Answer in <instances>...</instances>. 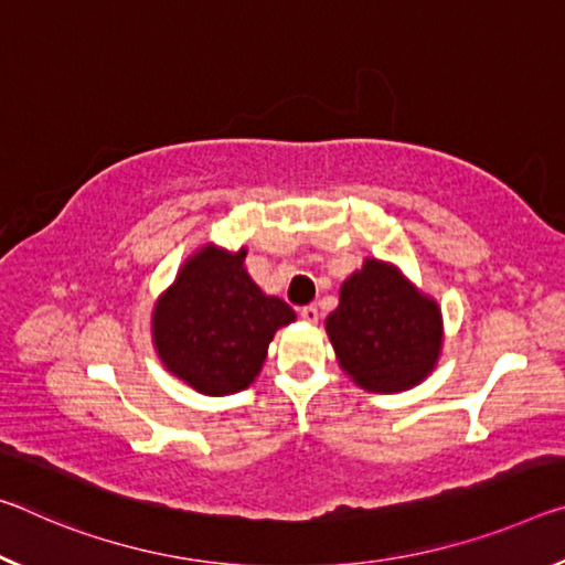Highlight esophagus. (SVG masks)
I'll list each match as a JSON object with an SVG mask.
<instances>
[{
	"label": "esophagus",
	"instance_id": "esophagus-1",
	"mask_svg": "<svg viewBox=\"0 0 565 565\" xmlns=\"http://www.w3.org/2000/svg\"><path fill=\"white\" fill-rule=\"evenodd\" d=\"M299 315H301L303 321H309V324H317V321H319V307H317V303H307V307H301Z\"/></svg>",
	"mask_w": 565,
	"mask_h": 565
}]
</instances>
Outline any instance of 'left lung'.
Returning <instances> with one entry per match:
<instances>
[{"label":"left lung","mask_w":565,"mask_h":565,"mask_svg":"<svg viewBox=\"0 0 565 565\" xmlns=\"http://www.w3.org/2000/svg\"><path fill=\"white\" fill-rule=\"evenodd\" d=\"M337 360L360 387L399 392L433 370L443 344L440 309L382 262L349 276L327 319Z\"/></svg>","instance_id":"1"}]
</instances>
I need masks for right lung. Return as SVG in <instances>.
<instances>
[{"mask_svg":"<svg viewBox=\"0 0 565 565\" xmlns=\"http://www.w3.org/2000/svg\"><path fill=\"white\" fill-rule=\"evenodd\" d=\"M246 250L203 248L158 301L156 347L175 377L203 395L248 387L274 331L294 321L289 303L266 297L244 268Z\"/></svg>","mask_w":565,"mask_h":565,"instance_id":"add662e5","label":"right lung"}]
</instances>
